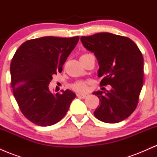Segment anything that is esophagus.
<instances>
[{
  "instance_id": "esophagus-1",
  "label": "esophagus",
  "mask_w": 157,
  "mask_h": 157,
  "mask_svg": "<svg viewBox=\"0 0 157 157\" xmlns=\"http://www.w3.org/2000/svg\"><path fill=\"white\" fill-rule=\"evenodd\" d=\"M77 96L78 97H80V98L85 99L86 97H87V95H86V94H77Z\"/></svg>"
}]
</instances>
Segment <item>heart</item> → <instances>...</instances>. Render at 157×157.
<instances>
[{
	"label": "heart",
	"instance_id": "1",
	"mask_svg": "<svg viewBox=\"0 0 157 157\" xmlns=\"http://www.w3.org/2000/svg\"><path fill=\"white\" fill-rule=\"evenodd\" d=\"M72 89L79 92H85L88 90L87 82L85 81H77L72 85Z\"/></svg>",
	"mask_w": 157,
	"mask_h": 157
}]
</instances>
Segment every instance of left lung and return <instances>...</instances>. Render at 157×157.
<instances>
[{
    "label": "left lung",
    "instance_id": "left-lung-1",
    "mask_svg": "<svg viewBox=\"0 0 157 157\" xmlns=\"http://www.w3.org/2000/svg\"><path fill=\"white\" fill-rule=\"evenodd\" d=\"M85 48L96 56L100 86L110 85V91H97L93 94L100 104L94 112L95 117L107 123L125 120L137 106L143 85V56L138 46L127 37L101 32L82 36Z\"/></svg>",
    "mask_w": 157,
    "mask_h": 157
}]
</instances>
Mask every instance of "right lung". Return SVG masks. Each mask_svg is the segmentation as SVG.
<instances>
[{
    "mask_svg": "<svg viewBox=\"0 0 157 157\" xmlns=\"http://www.w3.org/2000/svg\"><path fill=\"white\" fill-rule=\"evenodd\" d=\"M79 36H48L27 40L20 46L10 65L11 85L21 112L35 125L50 126L62 120L76 94L70 90L53 94L48 89L52 76L63 66Z\"/></svg>",
    "mask_w": 157,
    "mask_h": 157,
    "instance_id": "right-lung-1",
    "label": "right lung"
}]
</instances>
